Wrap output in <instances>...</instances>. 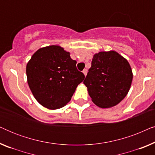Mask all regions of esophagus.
Listing matches in <instances>:
<instances>
[{"label": "esophagus", "mask_w": 155, "mask_h": 155, "mask_svg": "<svg viewBox=\"0 0 155 155\" xmlns=\"http://www.w3.org/2000/svg\"><path fill=\"white\" fill-rule=\"evenodd\" d=\"M82 73H83L84 76H86V75H87V69H84L83 71H82Z\"/></svg>", "instance_id": "obj_1"}]
</instances>
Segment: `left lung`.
Masks as SVG:
<instances>
[{"label": "left lung", "instance_id": "8db88e82", "mask_svg": "<svg viewBox=\"0 0 155 155\" xmlns=\"http://www.w3.org/2000/svg\"><path fill=\"white\" fill-rule=\"evenodd\" d=\"M133 72L128 61L116 51H100L93 56L92 66L83 83L92 101L107 109L119 104L130 90Z\"/></svg>", "mask_w": 155, "mask_h": 155}]
</instances>
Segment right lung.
Instances as JSON below:
<instances>
[{
    "instance_id": "obj_1",
    "label": "right lung",
    "mask_w": 155,
    "mask_h": 155,
    "mask_svg": "<svg viewBox=\"0 0 155 155\" xmlns=\"http://www.w3.org/2000/svg\"><path fill=\"white\" fill-rule=\"evenodd\" d=\"M70 54L58 45L45 46L38 49L27 64L29 89L36 100L48 109L66 105L84 78Z\"/></svg>"
}]
</instances>
